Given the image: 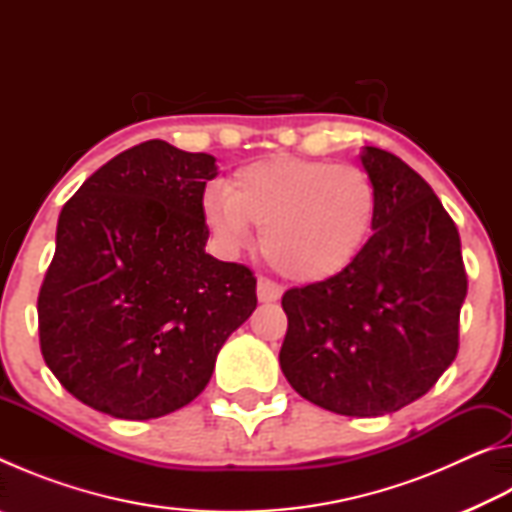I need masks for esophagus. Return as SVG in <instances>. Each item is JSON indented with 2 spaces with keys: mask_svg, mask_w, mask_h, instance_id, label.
Masks as SVG:
<instances>
[{
  "mask_svg": "<svg viewBox=\"0 0 512 512\" xmlns=\"http://www.w3.org/2000/svg\"><path fill=\"white\" fill-rule=\"evenodd\" d=\"M280 296H282L280 284L268 280V277H259V280H257V298H259V302H275Z\"/></svg>",
  "mask_w": 512,
  "mask_h": 512,
  "instance_id": "34e87169",
  "label": "esophagus"
}]
</instances>
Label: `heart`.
<instances>
[{
	"mask_svg": "<svg viewBox=\"0 0 512 512\" xmlns=\"http://www.w3.org/2000/svg\"><path fill=\"white\" fill-rule=\"evenodd\" d=\"M203 219L228 253L262 228V253L277 273L320 282L348 268L377 219V189L354 164L273 155L237 169L203 196Z\"/></svg>",
	"mask_w": 512,
	"mask_h": 512,
	"instance_id": "b5f03b06",
	"label": "heart"
}]
</instances>
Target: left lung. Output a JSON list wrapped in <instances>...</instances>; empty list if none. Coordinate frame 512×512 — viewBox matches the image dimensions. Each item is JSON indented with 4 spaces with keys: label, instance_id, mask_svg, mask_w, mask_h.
Returning <instances> with one entry per match:
<instances>
[{
    "label": "left lung",
    "instance_id": "obj_1",
    "mask_svg": "<svg viewBox=\"0 0 512 512\" xmlns=\"http://www.w3.org/2000/svg\"><path fill=\"white\" fill-rule=\"evenodd\" d=\"M375 232L334 277L282 296L280 366L293 391L350 418L400 411L452 366L467 293L461 237L420 173L366 146Z\"/></svg>",
    "mask_w": 512,
    "mask_h": 512
}]
</instances>
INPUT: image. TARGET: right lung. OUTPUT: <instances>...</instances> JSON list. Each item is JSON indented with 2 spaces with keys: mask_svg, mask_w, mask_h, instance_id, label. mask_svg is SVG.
Segmentation results:
<instances>
[{
  "mask_svg": "<svg viewBox=\"0 0 512 512\" xmlns=\"http://www.w3.org/2000/svg\"><path fill=\"white\" fill-rule=\"evenodd\" d=\"M214 176L212 155L149 140L63 205L38 332L45 363L76 400L124 420L183 409L255 311L253 271L205 253Z\"/></svg>",
  "mask_w": 512,
  "mask_h": 512,
  "instance_id": "right-lung-1",
  "label": "right lung"
}]
</instances>
